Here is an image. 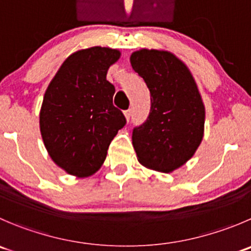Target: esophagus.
Instances as JSON below:
<instances>
[{
	"mask_svg": "<svg viewBox=\"0 0 251 251\" xmlns=\"http://www.w3.org/2000/svg\"><path fill=\"white\" fill-rule=\"evenodd\" d=\"M124 114H125L126 120L130 121V119H131V110H130V109H128V110H125V111H124Z\"/></svg>",
	"mask_w": 251,
	"mask_h": 251,
	"instance_id": "obj_1",
	"label": "esophagus"
}]
</instances>
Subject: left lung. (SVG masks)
I'll return each mask as SVG.
<instances>
[{
	"mask_svg": "<svg viewBox=\"0 0 251 251\" xmlns=\"http://www.w3.org/2000/svg\"><path fill=\"white\" fill-rule=\"evenodd\" d=\"M130 61L151 93L147 120L132 131L138 162L170 173L190 159L202 141V99L189 69L173 53L143 49Z\"/></svg>",
	"mask_w": 251,
	"mask_h": 251,
	"instance_id": "obj_1",
	"label": "left lung"
}]
</instances>
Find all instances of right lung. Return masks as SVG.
Here are the masks:
<instances>
[{"label": "right lung", "instance_id": "1", "mask_svg": "<svg viewBox=\"0 0 251 251\" xmlns=\"http://www.w3.org/2000/svg\"><path fill=\"white\" fill-rule=\"evenodd\" d=\"M120 51L93 48L72 53L49 84L40 110V132L53 162L78 177L94 174L110 142L126 125L113 105L115 87L106 74Z\"/></svg>", "mask_w": 251, "mask_h": 251}]
</instances>
